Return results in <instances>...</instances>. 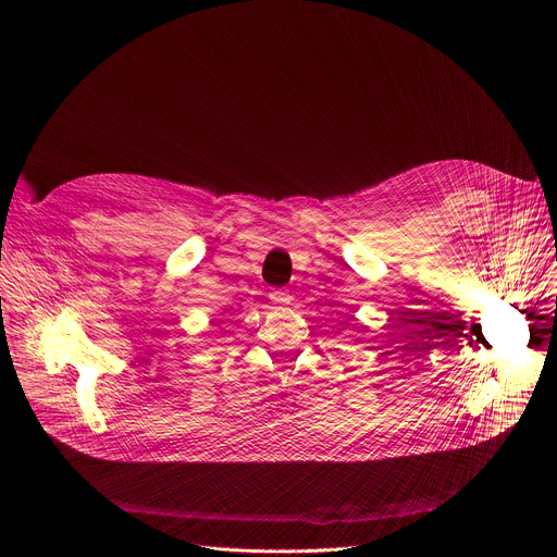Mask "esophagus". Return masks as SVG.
Segmentation results:
<instances>
[{"label":"esophagus","instance_id":"1","mask_svg":"<svg viewBox=\"0 0 557 557\" xmlns=\"http://www.w3.org/2000/svg\"><path fill=\"white\" fill-rule=\"evenodd\" d=\"M271 300H273L275 305H288V302H292V294H288L286 288H273V292H271Z\"/></svg>","mask_w":557,"mask_h":557}]
</instances>
